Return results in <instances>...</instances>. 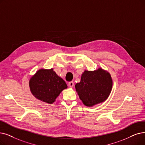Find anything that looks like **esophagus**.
<instances>
[{"label": "esophagus", "instance_id": "esophagus-1", "mask_svg": "<svg viewBox=\"0 0 145 145\" xmlns=\"http://www.w3.org/2000/svg\"><path fill=\"white\" fill-rule=\"evenodd\" d=\"M68 86L69 88H73L74 86V82H70L68 83Z\"/></svg>", "mask_w": 145, "mask_h": 145}]
</instances>
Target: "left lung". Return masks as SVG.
I'll list each match as a JSON object with an SVG mask.
<instances>
[{"label":"left lung","instance_id":"1","mask_svg":"<svg viewBox=\"0 0 145 145\" xmlns=\"http://www.w3.org/2000/svg\"><path fill=\"white\" fill-rule=\"evenodd\" d=\"M84 105L92 106L105 101L112 88V80L107 71L102 68L96 71H85L81 81L75 86Z\"/></svg>","mask_w":145,"mask_h":145}]
</instances>
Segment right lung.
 <instances>
[{
  "instance_id": "obj_1",
  "label": "right lung",
  "mask_w": 145,
  "mask_h": 145,
  "mask_svg": "<svg viewBox=\"0 0 145 145\" xmlns=\"http://www.w3.org/2000/svg\"><path fill=\"white\" fill-rule=\"evenodd\" d=\"M30 90L37 99L52 103L60 93L67 88L65 81L54 71V69H41L34 75L29 82Z\"/></svg>"
}]
</instances>
